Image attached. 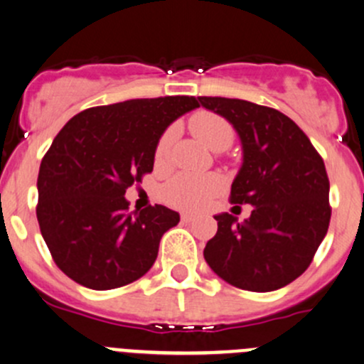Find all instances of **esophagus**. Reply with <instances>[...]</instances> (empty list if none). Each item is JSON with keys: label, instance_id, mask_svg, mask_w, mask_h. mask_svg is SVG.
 <instances>
[{"label": "esophagus", "instance_id": "1", "mask_svg": "<svg viewBox=\"0 0 364 364\" xmlns=\"http://www.w3.org/2000/svg\"><path fill=\"white\" fill-rule=\"evenodd\" d=\"M181 220L185 223H190L193 220V215H190V213H181Z\"/></svg>", "mask_w": 364, "mask_h": 364}]
</instances>
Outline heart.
<instances>
[{"label": "heart", "mask_w": 364, "mask_h": 364, "mask_svg": "<svg viewBox=\"0 0 364 364\" xmlns=\"http://www.w3.org/2000/svg\"><path fill=\"white\" fill-rule=\"evenodd\" d=\"M190 130L205 148L213 151H223L234 141V128L218 114L200 111L190 117ZM174 141V130L168 128L156 146V160H164ZM222 190V179L218 176L178 174L164 186L161 196L167 204L178 209L204 208L216 193Z\"/></svg>", "instance_id": "1"}]
</instances>
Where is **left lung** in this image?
I'll list each match as a JSON object with an SVG mask.
<instances>
[{"instance_id": "8db88e82", "label": "left lung", "mask_w": 364, "mask_h": 364, "mask_svg": "<svg viewBox=\"0 0 364 364\" xmlns=\"http://www.w3.org/2000/svg\"><path fill=\"white\" fill-rule=\"evenodd\" d=\"M237 132L243 164L230 203L253 205L250 218L215 216L218 230L204 259L227 284L252 292L285 287L306 271L331 218L324 160L299 127L277 109L237 98L199 97Z\"/></svg>"}]
</instances>
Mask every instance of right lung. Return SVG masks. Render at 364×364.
Instances as JSON below:
<instances>
[{"label":"right lung","mask_w":364,"mask_h":364,"mask_svg":"<svg viewBox=\"0 0 364 364\" xmlns=\"http://www.w3.org/2000/svg\"><path fill=\"white\" fill-rule=\"evenodd\" d=\"M193 97L137 98L79 112L54 137L38 172L40 232L61 271L93 291L139 280L179 213L155 204L128 213L127 188L153 171L171 123Z\"/></svg>","instance_id":"add662e5"}]
</instances>
